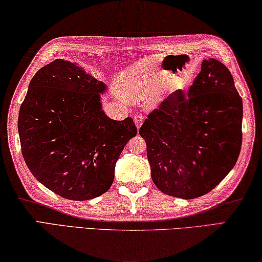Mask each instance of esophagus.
<instances>
[{"mask_svg":"<svg viewBox=\"0 0 262 262\" xmlns=\"http://www.w3.org/2000/svg\"><path fill=\"white\" fill-rule=\"evenodd\" d=\"M134 119H135L137 128H139L141 125H143V123L145 121V117H144V115H135Z\"/></svg>","mask_w":262,"mask_h":262,"instance_id":"1","label":"esophagus"}]
</instances>
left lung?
<instances>
[{
    "label": "left lung",
    "mask_w": 262,
    "mask_h": 262,
    "mask_svg": "<svg viewBox=\"0 0 262 262\" xmlns=\"http://www.w3.org/2000/svg\"><path fill=\"white\" fill-rule=\"evenodd\" d=\"M242 118L231 72L217 59H204L189 93L168 96L139 128L158 189L194 199L217 186L239 157Z\"/></svg>",
    "instance_id": "left-lung-1"
}]
</instances>
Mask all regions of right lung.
I'll use <instances>...</instances> for the list:
<instances>
[{
    "label": "right lung",
    "mask_w": 262,
    "mask_h": 262,
    "mask_svg": "<svg viewBox=\"0 0 262 262\" xmlns=\"http://www.w3.org/2000/svg\"><path fill=\"white\" fill-rule=\"evenodd\" d=\"M104 82L78 64L55 59L35 73L18 115L21 154L36 180L69 200L96 198L112 186L134 119L102 110Z\"/></svg>",
    "instance_id": "add662e5"
}]
</instances>
